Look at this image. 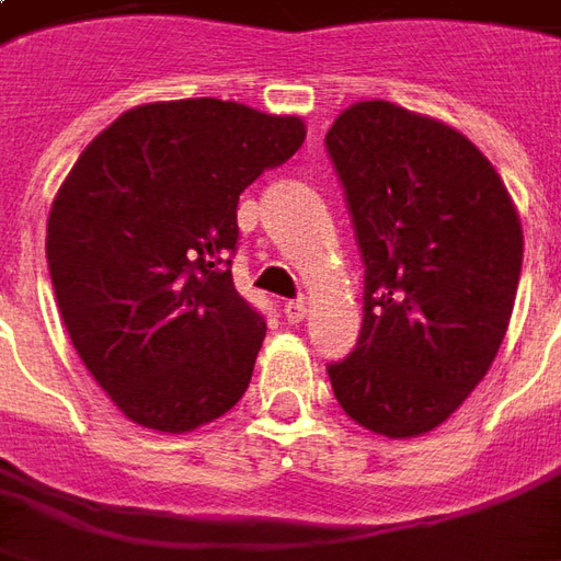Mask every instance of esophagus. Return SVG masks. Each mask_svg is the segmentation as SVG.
I'll use <instances>...</instances> for the list:
<instances>
[{
  "label": "esophagus",
  "instance_id": "34e87169",
  "mask_svg": "<svg viewBox=\"0 0 561 561\" xmlns=\"http://www.w3.org/2000/svg\"><path fill=\"white\" fill-rule=\"evenodd\" d=\"M282 312H285V318L291 321V324H300V321H306V304L304 300H288V304L282 306Z\"/></svg>",
  "mask_w": 561,
  "mask_h": 561
}]
</instances>
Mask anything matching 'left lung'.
Masks as SVG:
<instances>
[{
  "label": "left lung",
  "instance_id": "8db88e82",
  "mask_svg": "<svg viewBox=\"0 0 561 561\" xmlns=\"http://www.w3.org/2000/svg\"><path fill=\"white\" fill-rule=\"evenodd\" d=\"M328 149L366 264L364 330L330 385L369 433H433L481 385L511 324L514 197L462 131L381 99L345 107Z\"/></svg>",
  "mask_w": 561,
  "mask_h": 561
}]
</instances>
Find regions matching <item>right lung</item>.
Returning a JSON list of instances; mask_svg holds the SVG:
<instances>
[{
    "label": "right lung",
    "instance_id": "1",
    "mask_svg": "<svg viewBox=\"0 0 561 561\" xmlns=\"http://www.w3.org/2000/svg\"><path fill=\"white\" fill-rule=\"evenodd\" d=\"M300 116L219 99L149 102L90 140L47 219L71 345L128 421L192 433L252 381L264 321L237 294V201L291 159Z\"/></svg>",
    "mask_w": 561,
    "mask_h": 561
}]
</instances>
